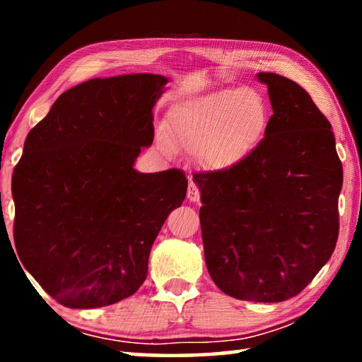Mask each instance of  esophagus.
Segmentation results:
<instances>
[{"mask_svg": "<svg viewBox=\"0 0 362 362\" xmlns=\"http://www.w3.org/2000/svg\"><path fill=\"white\" fill-rule=\"evenodd\" d=\"M187 196H188L189 201H193V203H198V201H199V196H201L199 188H198V185H196L193 180H189V183H188Z\"/></svg>", "mask_w": 362, "mask_h": 362, "instance_id": "esophagus-1", "label": "esophagus"}]
</instances>
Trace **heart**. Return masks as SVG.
I'll return each mask as SVG.
<instances>
[{
    "instance_id": "b5f03b06",
    "label": "heart",
    "mask_w": 362,
    "mask_h": 362,
    "mask_svg": "<svg viewBox=\"0 0 362 362\" xmlns=\"http://www.w3.org/2000/svg\"><path fill=\"white\" fill-rule=\"evenodd\" d=\"M268 122L263 95L252 88L223 89L177 108L170 115L169 137L194 151L214 169L235 166L259 144ZM159 145L169 148L164 136Z\"/></svg>"
}]
</instances>
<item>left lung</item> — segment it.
<instances>
[{
	"label": "left lung",
	"instance_id": "8db88e82",
	"mask_svg": "<svg viewBox=\"0 0 362 362\" xmlns=\"http://www.w3.org/2000/svg\"><path fill=\"white\" fill-rule=\"evenodd\" d=\"M273 115L235 166L194 174L206 265L226 296L283 302L302 292L339 238L341 161L332 126L303 88L259 73Z\"/></svg>",
	"mask_w": 362,
	"mask_h": 362
}]
</instances>
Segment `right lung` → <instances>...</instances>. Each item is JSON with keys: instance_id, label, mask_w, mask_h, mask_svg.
<instances>
[{"instance_id": "1", "label": "right lung", "mask_w": 362, "mask_h": 362, "mask_svg": "<svg viewBox=\"0 0 362 362\" xmlns=\"http://www.w3.org/2000/svg\"><path fill=\"white\" fill-rule=\"evenodd\" d=\"M164 84L151 73L89 79L28 132L12 174L14 243L60 305L99 308L137 292L159 230L185 199L180 169H134L153 144Z\"/></svg>"}]
</instances>
